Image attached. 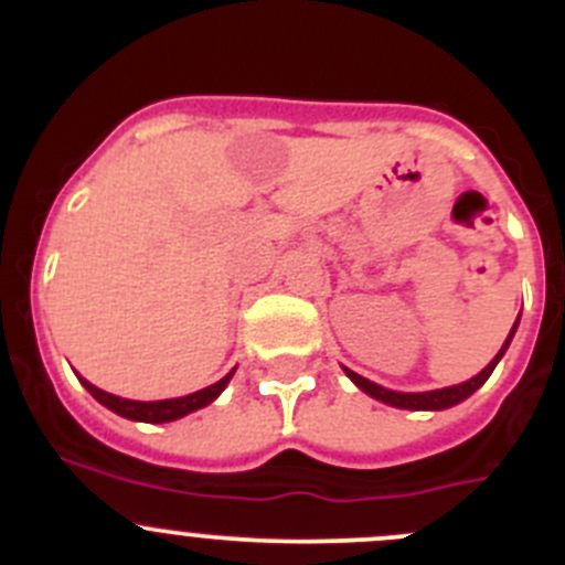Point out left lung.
Here are the masks:
<instances>
[{"label": "left lung", "mask_w": 565, "mask_h": 565, "mask_svg": "<svg viewBox=\"0 0 565 565\" xmlns=\"http://www.w3.org/2000/svg\"><path fill=\"white\" fill-rule=\"evenodd\" d=\"M516 324H520V317H516V322H514V328H511L509 339L503 341V347H500V352L492 358V361H489V366L483 369V372H478L476 377L467 380V383L451 385V388L424 391V393H398V391L383 388V385L372 383V380L361 377V374L350 372V369H344V372H347V377H350L352 383H355L358 388H361L363 393H369V396L377 398V402L391 404V407H398V409H446V407H454V404L465 402L467 396H472V393H476L478 388H481L483 383H487L489 374L494 372V366H498V363H500V358H503L505 350H509L511 339H514V333H516Z\"/></svg>", "instance_id": "left-lung-1"}]
</instances>
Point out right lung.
<instances>
[{"label":"right lung","mask_w":565,"mask_h":565,"mask_svg":"<svg viewBox=\"0 0 565 565\" xmlns=\"http://www.w3.org/2000/svg\"><path fill=\"white\" fill-rule=\"evenodd\" d=\"M232 374H235V369H232V372L226 374L224 380L207 385V388H202L196 393H188V396H180V398H161V402H134V398L114 396V393L95 388V385L87 383L84 377H78V380H82L84 388L93 393V396L98 398L104 407L111 409V413L122 415V418L141 420V424H169V420L182 418V415L193 413V409H202V407H207L210 402H215V398L221 396V391L230 385Z\"/></svg>","instance_id":"right-lung-1"}]
</instances>
